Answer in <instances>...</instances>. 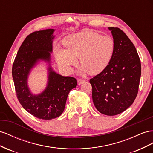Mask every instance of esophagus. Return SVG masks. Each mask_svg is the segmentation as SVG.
Wrapping results in <instances>:
<instances>
[{
    "mask_svg": "<svg viewBox=\"0 0 153 153\" xmlns=\"http://www.w3.org/2000/svg\"><path fill=\"white\" fill-rule=\"evenodd\" d=\"M85 81V80H84V79H77V84L79 85H81L82 83H83V82Z\"/></svg>",
    "mask_w": 153,
    "mask_h": 153,
    "instance_id": "esophagus-1",
    "label": "esophagus"
}]
</instances>
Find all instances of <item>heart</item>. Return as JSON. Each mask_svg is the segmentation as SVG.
<instances>
[{
	"instance_id": "obj_1",
	"label": "heart",
	"mask_w": 153,
	"mask_h": 153,
	"mask_svg": "<svg viewBox=\"0 0 153 153\" xmlns=\"http://www.w3.org/2000/svg\"><path fill=\"white\" fill-rule=\"evenodd\" d=\"M64 44L67 49L58 47L56 52L60 66L71 71L79 58L81 72H88L90 75L98 74L106 68L115 50L112 38L89 30L68 36Z\"/></svg>"
}]
</instances>
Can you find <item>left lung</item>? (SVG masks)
Listing matches in <instances>:
<instances>
[{"instance_id": "8db88e82", "label": "left lung", "mask_w": 153, "mask_h": 153, "mask_svg": "<svg viewBox=\"0 0 153 153\" xmlns=\"http://www.w3.org/2000/svg\"><path fill=\"white\" fill-rule=\"evenodd\" d=\"M115 43L106 68L90 79L94 106L106 115H116L133 103L138 91L141 63L136 48L119 28L109 27Z\"/></svg>"}]
</instances>
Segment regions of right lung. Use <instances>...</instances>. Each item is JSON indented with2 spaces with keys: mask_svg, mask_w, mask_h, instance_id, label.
<instances>
[{
  "mask_svg": "<svg viewBox=\"0 0 153 153\" xmlns=\"http://www.w3.org/2000/svg\"><path fill=\"white\" fill-rule=\"evenodd\" d=\"M54 30H39L26 37L12 67V76L19 102L30 114L43 120L55 119L62 115L70 91L77 85L76 78L61 76L49 67V82L45 91L38 95H33L29 91L27 79L30 68L39 59L49 62Z\"/></svg>",
  "mask_w": 153,
  "mask_h": 153,
  "instance_id": "add662e5",
  "label": "right lung"
}]
</instances>
